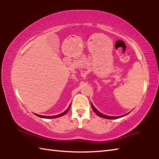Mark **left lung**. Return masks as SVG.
Returning a JSON list of instances; mask_svg holds the SVG:
<instances>
[{
  "instance_id": "left-lung-1",
  "label": "left lung",
  "mask_w": 159,
  "mask_h": 159,
  "mask_svg": "<svg viewBox=\"0 0 159 159\" xmlns=\"http://www.w3.org/2000/svg\"><path fill=\"white\" fill-rule=\"evenodd\" d=\"M91 107H92V109H93V111H94V112L95 113V114L98 116H99V117H101V118H107V119H117V118H121V117H123V116H126V115H128L129 113L130 112H128V114H124V115H123V116H107V115H105V114H102L101 112H99L98 109H97L95 107L93 106V104L91 103Z\"/></svg>"
}]
</instances>
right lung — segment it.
I'll return each mask as SVG.
<instances>
[{
	"label": "right lung",
	"instance_id": "add662e5",
	"mask_svg": "<svg viewBox=\"0 0 159 159\" xmlns=\"http://www.w3.org/2000/svg\"><path fill=\"white\" fill-rule=\"evenodd\" d=\"M70 107H71V104H70V105L69 106L68 108L66 109V111H64V112L61 113L60 114H58V115H56V116H42V115H39V114H35V115H36L37 116L39 117H41V118H48V119H50V118H58V117H60V116H62L65 115L67 112L69 111V110L70 109Z\"/></svg>",
	"mask_w": 159,
	"mask_h": 159
}]
</instances>
